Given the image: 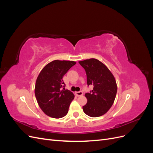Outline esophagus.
<instances>
[{"instance_id":"obj_1","label":"esophagus","mask_w":153,"mask_h":153,"mask_svg":"<svg viewBox=\"0 0 153 153\" xmlns=\"http://www.w3.org/2000/svg\"><path fill=\"white\" fill-rule=\"evenodd\" d=\"M75 94L76 96H82L83 95V92L82 91L75 92Z\"/></svg>"}]
</instances>
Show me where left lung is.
I'll return each mask as SVG.
<instances>
[{
    "label": "left lung",
    "mask_w": 153,
    "mask_h": 153,
    "mask_svg": "<svg viewBox=\"0 0 153 153\" xmlns=\"http://www.w3.org/2000/svg\"><path fill=\"white\" fill-rule=\"evenodd\" d=\"M85 69L87 85L94 86L91 93H86L87 100L83 110L92 117L105 114L112 107L116 96L117 86L113 74L103 63L96 59L78 62Z\"/></svg>",
    "instance_id": "obj_1"
}]
</instances>
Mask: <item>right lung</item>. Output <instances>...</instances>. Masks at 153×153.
<instances>
[{
    "mask_svg": "<svg viewBox=\"0 0 153 153\" xmlns=\"http://www.w3.org/2000/svg\"><path fill=\"white\" fill-rule=\"evenodd\" d=\"M76 62L55 60L47 64L37 78L34 92L40 108L48 116L59 119L65 116L75 96L62 90V77Z\"/></svg>",
    "mask_w": 153,
    "mask_h": 153,
    "instance_id": "right-lung-1",
    "label": "right lung"
}]
</instances>
